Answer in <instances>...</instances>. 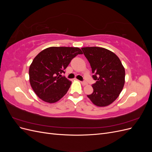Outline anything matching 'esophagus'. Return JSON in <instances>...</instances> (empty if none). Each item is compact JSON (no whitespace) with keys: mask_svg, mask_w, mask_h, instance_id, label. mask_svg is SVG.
I'll use <instances>...</instances> for the list:
<instances>
[{"mask_svg":"<svg viewBox=\"0 0 152 152\" xmlns=\"http://www.w3.org/2000/svg\"><path fill=\"white\" fill-rule=\"evenodd\" d=\"M81 84L83 85V86H86L87 84V83L86 82H85V81H83V82H81Z\"/></svg>","mask_w":152,"mask_h":152,"instance_id":"esophagus-1","label":"esophagus"}]
</instances>
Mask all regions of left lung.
<instances>
[{"label":"left lung","instance_id":"1","mask_svg":"<svg viewBox=\"0 0 152 152\" xmlns=\"http://www.w3.org/2000/svg\"><path fill=\"white\" fill-rule=\"evenodd\" d=\"M89 61L93 78V93L87 95L94 104L107 107L118 97L125 84V69L120 59L110 50L99 47L81 48Z\"/></svg>","mask_w":152,"mask_h":152}]
</instances>
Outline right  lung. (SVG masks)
I'll list each match as a JSON object with an SVG mask.
<instances>
[{"instance_id": "right-lung-1", "label": "right lung", "mask_w": 152, "mask_h": 152, "mask_svg": "<svg viewBox=\"0 0 152 152\" xmlns=\"http://www.w3.org/2000/svg\"><path fill=\"white\" fill-rule=\"evenodd\" d=\"M82 54L79 48L50 47L39 53L29 68L30 83L38 97L54 103L65 96L72 82L61 74L72 59Z\"/></svg>"}]
</instances>
